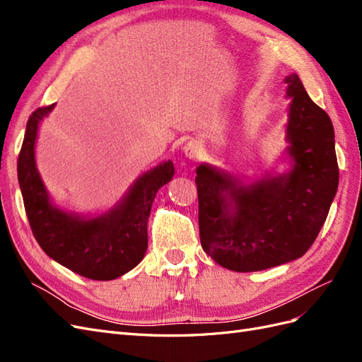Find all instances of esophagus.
<instances>
[{"mask_svg":"<svg viewBox=\"0 0 362 362\" xmlns=\"http://www.w3.org/2000/svg\"><path fill=\"white\" fill-rule=\"evenodd\" d=\"M204 152V145L199 140H190L187 145L184 146V154L190 160H198Z\"/></svg>","mask_w":362,"mask_h":362,"instance_id":"34e87169","label":"esophagus"}]
</instances>
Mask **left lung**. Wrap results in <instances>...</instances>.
<instances>
[{"instance_id":"obj_1","label":"left lung","mask_w":362,"mask_h":362,"mask_svg":"<svg viewBox=\"0 0 362 362\" xmlns=\"http://www.w3.org/2000/svg\"><path fill=\"white\" fill-rule=\"evenodd\" d=\"M291 169L243 184L201 164L194 178L202 249L234 272H258L300 258L329 213L338 187L335 134L296 74L286 78Z\"/></svg>"}]
</instances>
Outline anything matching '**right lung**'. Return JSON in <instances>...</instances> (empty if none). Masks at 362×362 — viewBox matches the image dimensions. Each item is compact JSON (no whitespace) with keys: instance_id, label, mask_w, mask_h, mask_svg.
<instances>
[{"instance_id":"obj_1","label":"right lung","mask_w":362,"mask_h":362,"mask_svg":"<svg viewBox=\"0 0 362 362\" xmlns=\"http://www.w3.org/2000/svg\"><path fill=\"white\" fill-rule=\"evenodd\" d=\"M52 105L33 112L18 157V181L31 231L45 254L59 264L93 281L125 275L148 249V218L160 187L173 177L170 160L145 172L110 211L84 217L60 210L49 199L36 168L35 145L40 120Z\"/></svg>"}]
</instances>
